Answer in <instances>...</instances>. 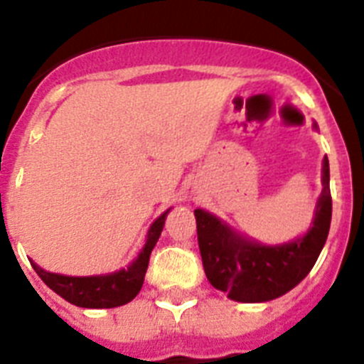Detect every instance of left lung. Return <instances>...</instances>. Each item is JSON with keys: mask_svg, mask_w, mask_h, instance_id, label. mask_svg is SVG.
Wrapping results in <instances>:
<instances>
[{"mask_svg": "<svg viewBox=\"0 0 364 364\" xmlns=\"http://www.w3.org/2000/svg\"><path fill=\"white\" fill-rule=\"evenodd\" d=\"M198 247L208 281L239 302H266L290 291L306 277L326 242L332 220L330 166L323 160V191L304 237L262 246L247 240L204 210H195Z\"/></svg>", "mask_w": 364, "mask_h": 364, "instance_id": "left-lung-1", "label": "left lung"}]
</instances>
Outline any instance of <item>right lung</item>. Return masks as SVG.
Returning a JSON list of instances; mask_svg holds the SVG:
<instances>
[{"label": "right lung", "mask_w": 364, "mask_h": 364, "mask_svg": "<svg viewBox=\"0 0 364 364\" xmlns=\"http://www.w3.org/2000/svg\"><path fill=\"white\" fill-rule=\"evenodd\" d=\"M167 213H169V210L151 224L146 246L142 247L140 255L120 272L109 273V275H92V277H69V275L45 272L34 260H31V264L34 272L40 275L41 281L49 286L50 290L56 291L60 297L69 301L70 304L82 308L122 306V304L133 301L142 288L147 264H149V255L156 240H159L160 233H162Z\"/></svg>", "instance_id": "obj_1"}]
</instances>
